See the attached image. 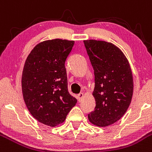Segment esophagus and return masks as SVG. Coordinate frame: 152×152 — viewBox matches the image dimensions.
Masks as SVG:
<instances>
[{"label":"esophagus","instance_id":"esophagus-1","mask_svg":"<svg viewBox=\"0 0 152 152\" xmlns=\"http://www.w3.org/2000/svg\"><path fill=\"white\" fill-rule=\"evenodd\" d=\"M77 97H78V100H79V101L80 102L81 100H82V98L84 97V94L83 93H79V95H77Z\"/></svg>","mask_w":152,"mask_h":152}]
</instances>
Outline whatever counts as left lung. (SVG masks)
<instances>
[{"label":"left lung","instance_id":"obj_1","mask_svg":"<svg viewBox=\"0 0 152 152\" xmlns=\"http://www.w3.org/2000/svg\"><path fill=\"white\" fill-rule=\"evenodd\" d=\"M95 73L92 95L95 108L88 114L92 124L107 127L125 114L133 94V78L130 65L119 48L111 43L84 40Z\"/></svg>","mask_w":152,"mask_h":152}]
</instances>
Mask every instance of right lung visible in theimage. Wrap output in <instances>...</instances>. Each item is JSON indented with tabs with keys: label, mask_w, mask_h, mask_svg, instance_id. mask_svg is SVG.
I'll list each match as a JSON object with an SVG mask.
<instances>
[{
	"label": "right lung",
	"mask_w": 152,
	"mask_h": 152,
	"mask_svg": "<svg viewBox=\"0 0 152 152\" xmlns=\"http://www.w3.org/2000/svg\"><path fill=\"white\" fill-rule=\"evenodd\" d=\"M74 41L47 40L36 46L25 60L22 91L28 111L38 122L56 127L77 103L68 91L65 62Z\"/></svg>",
	"instance_id": "add662e5"
}]
</instances>
